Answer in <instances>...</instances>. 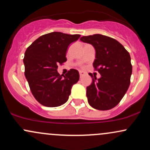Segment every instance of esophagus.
Wrapping results in <instances>:
<instances>
[{
	"label": "esophagus",
	"mask_w": 150,
	"mask_h": 150,
	"mask_svg": "<svg viewBox=\"0 0 150 150\" xmlns=\"http://www.w3.org/2000/svg\"><path fill=\"white\" fill-rule=\"evenodd\" d=\"M80 77H82V76H83V75H85V72H83V71H80Z\"/></svg>",
	"instance_id": "1"
}]
</instances>
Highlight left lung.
Segmentation results:
<instances>
[{
    "label": "left lung",
    "mask_w": 150,
    "mask_h": 150,
    "mask_svg": "<svg viewBox=\"0 0 150 150\" xmlns=\"http://www.w3.org/2000/svg\"><path fill=\"white\" fill-rule=\"evenodd\" d=\"M80 41L94 46L95 70L101 75L92 77V83L87 87L88 103L97 110H109L118 104L130 84L132 65L130 56L124 46L116 39L101 34L85 36Z\"/></svg>",
    "instance_id": "1"
}]
</instances>
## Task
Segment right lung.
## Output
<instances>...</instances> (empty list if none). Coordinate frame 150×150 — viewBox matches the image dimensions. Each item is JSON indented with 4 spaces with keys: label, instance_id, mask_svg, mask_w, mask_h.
Instances as JSON below:
<instances>
[{
    "label": "right lung",
    "instance_id": "right-lung-1",
    "mask_svg": "<svg viewBox=\"0 0 150 150\" xmlns=\"http://www.w3.org/2000/svg\"><path fill=\"white\" fill-rule=\"evenodd\" d=\"M80 37V34L51 32L38 38L26 50L25 75L34 98L43 106L56 107L65 104L73 85L78 82L77 70L70 69L61 75L57 68L67 61L68 46Z\"/></svg>",
    "mask_w": 150,
    "mask_h": 150
}]
</instances>
